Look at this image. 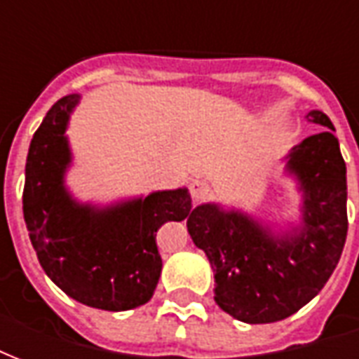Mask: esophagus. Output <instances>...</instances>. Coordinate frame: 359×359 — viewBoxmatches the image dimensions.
I'll return each mask as SVG.
<instances>
[{
  "label": "esophagus",
  "mask_w": 359,
  "mask_h": 359,
  "mask_svg": "<svg viewBox=\"0 0 359 359\" xmlns=\"http://www.w3.org/2000/svg\"><path fill=\"white\" fill-rule=\"evenodd\" d=\"M188 190H190V196H192L194 202H203V200H208L211 196V187L203 179L192 180Z\"/></svg>",
  "instance_id": "obj_1"
}]
</instances>
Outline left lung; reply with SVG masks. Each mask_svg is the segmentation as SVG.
<instances>
[{
	"label": "left lung",
	"instance_id": "1",
	"mask_svg": "<svg viewBox=\"0 0 359 359\" xmlns=\"http://www.w3.org/2000/svg\"><path fill=\"white\" fill-rule=\"evenodd\" d=\"M308 117L327 130L308 136L288 161L306 192L300 234L275 238L246 215L211 203L198 205L187 221L215 273L217 306L244 323H275L306 306L329 280L346 242V163L331 118L321 111Z\"/></svg>",
	"mask_w": 359,
	"mask_h": 359
}]
</instances>
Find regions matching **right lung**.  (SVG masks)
Listing matches in <instances>:
<instances>
[{
  "label": "right lung",
  "mask_w": 359,
  "mask_h": 359,
  "mask_svg": "<svg viewBox=\"0 0 359 359\" xmlns=\"http://www.w3.org/2000/svg\"><path fill=\"white\" fill-rule=\"evenodd\" d=\"M79 95L53 103L32 136L22 211L28 236L46 275L90 308L125 311L151 298L161 275L157 231L192 213L187 188L97 211L74 203L63 188L71 159L65 140Z\"/></svg>",
  "instance_id": "right-lung-1"
}]
</instances>
